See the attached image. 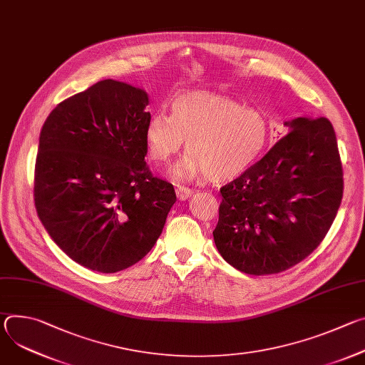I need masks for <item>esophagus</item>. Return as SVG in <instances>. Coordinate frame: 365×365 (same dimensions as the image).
Here are the masks:
<instances>
[{"mask_svg":"<svg viewBox=\"0 0 365 365\" xmlns=\"http://www.w3.org/2000/svg\"><path fill=\"white\" fill-rule=\"evenodd\" d=\"M192 189H189V187H186V186H178L176 187V196H178V199L179 200H186V199H189L190 196H192Z\"/></svg>","mask_w":365,"mask_h":365,"instance_id":"esophagus-1","label":"esophagus"}]
</instances>
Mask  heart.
I'll list each match as a JSON object with an SVG mask.
<instances>
[{
    "label": "heart",
    "instance_id": "obj_1",
    "mask_svg": "<svg viewBox=\"0 0 365 365\" xmlns=\"http://www.w3.org/2000/svg\"><path fill=\"white\" fill-rule=\"evenodd\" d=\"M269 115L228 96L193 91L179 95L170 115L154 113L144 131L148 159L168 165L186 141L189 151L172 173L176 179L207 176L228 182L247 172L270 140Z\"/></svg>",
    "mask_w": 365,
    "mask_h": 365
}]
</instances>
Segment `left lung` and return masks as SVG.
I'll return each mask as SVG.
<instances>
[{"instance_id": "8db88e82", "label": "left lung", "mask_w": 365, "mask_h": 365, "mask_svg": "<svg viewBox=\"0 0 365 365\" xmlns=\"http://www.w3.org/2000/svg\"><path fill=\"white\" fill-rule=\"evenodd\" d=\"M262 160L221 187L215 245L237 270L264 276L300 263L328 234L344 179L329 120L299 117Z\"/></svg>"}]
</instances>
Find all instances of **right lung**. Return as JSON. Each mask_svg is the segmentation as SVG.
<instances>
[{
    "label": "right lung",
    "instance_id": "add662e5",
    "mask_svg": "<svg viewBox=\"0 0 365 365\" xmlns=\"http://www.w3.org/2000/svg\"><path fill=\"white\" fill-rule=\"evenodd\" d=\"M147 93L106 79L65 101L40 131L37 215L73 262L99 273L135 264L160 237L173 185L144 160Z\"/></svg>",
    "mask_w": 365,
    "mask_h": 365
}]
</instances>
